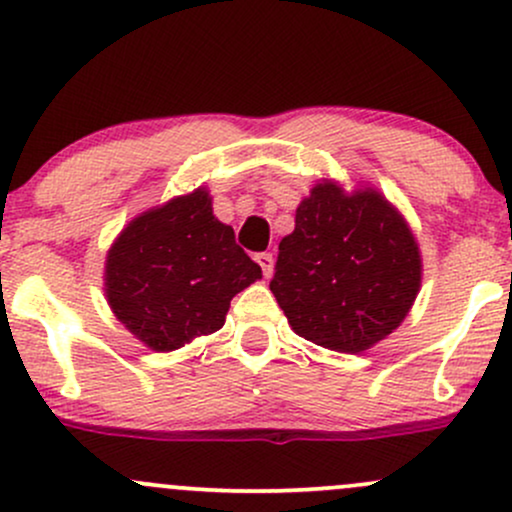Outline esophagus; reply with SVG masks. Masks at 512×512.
<instances>
[{"instance_id": "obj_1", "label": "esophagus", "mask_w": 512, "mask_h": 512, "mask_svg": "<svg viewBox=\"0 0 512 512\" xmlns=\"http://www.w3.org/2000/svg\"><path fill=\"white\" fill-rule=\"evenodd\" d=\"M255 262L262 267V274L264 276L272 274V267H274V255H272V252H257Z\"/></svg>"}]
</instances>
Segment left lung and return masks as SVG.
<instances>
[{"label": "left lung", "instance_id": "obj_1", "mask_svg": "<svg viewBox=\"0 0 512 512\" xmlns=\"http://www.w3.org/2000/svg\"><path fill=\"white\" fill-rule=\"evenodd\" d=\"M421 286V255L407 221L378 192L344 195L320 182L296 209L269 281L303 339L358 354L385 339Z\"/></svg>", "mask_w": 512, "mask_h": 512}]
</instances>
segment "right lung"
I'll use <instances>...</instances> for the list:
<instances>
[{"instance_id": "add662e5", "label": "right lung", "mask_w": 512, "mask_h": 512, "mask_svg": "<svg viewBox=\"0 0 512 512\" xmlns=\"http://www.w3.org/2000/svg\"><path fill=\"white\" fill-rule=\"evenodd\" d=\"M262 279L204 190L137 216L108 252L105 293L117 320L154 351L221 330L231 298Z\"/></svg>"}]
</instances>
